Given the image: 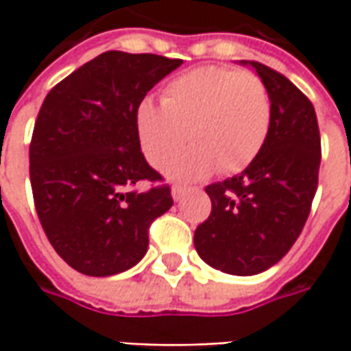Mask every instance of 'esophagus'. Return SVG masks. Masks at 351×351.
Returning a JSON list of instances; mask_svg holds the SVG:
<instances>
[{"label": "esophagus", "instance_id": "esophagus-1", "mask_svg": "<svg viewBox=\"0 0 351 351\" xmlns=\"http://www.w3.org/2000/svg\"><path fill=\"white\" fill-rule=\"evenodd\" d=\"M171 197H173V201H182L183 197H185V187L176 185V187L171 189Z\"/></svg>", "mask_w": 351, "mask_h": 351}]
</instances>
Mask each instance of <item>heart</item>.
I'll return each instance as SVG.
<instances>
[{
	"mask_svg": "<svg viewBox=\"0 0 351 351\" xmlns=\"http://www.w3.org/2000/svg\"><path fill=\"white\" fill-rule=\"evenodd\" d=\"M271 127V101L260 77L230 68H197L171 80L162 103L150 97L136 107V132L152 166H162L185 138L189 148L173 156L166 176L197 182L234 173L260 154Z\"/></svg>",
	"mask_w": 351,
	"mask_h": 351,
	"instance_id": "1",
	"label": "heart"
}]
</instances>
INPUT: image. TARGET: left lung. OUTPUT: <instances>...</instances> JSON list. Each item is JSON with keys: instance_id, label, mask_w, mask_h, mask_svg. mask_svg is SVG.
I'll use <instances>...</instances> for the list:
<instances>
[{"instance_id": "left-lung-1", "label": "left lung", "mask_w": 351, "mask_h": 351, "mask_svg": "<svg viewBox=\"0 0 351 351\" xmlns=\"http://www.w3.org/2000/svg\"><path fill=\"white\" fill-rule=\"evenodd\" d=\"M260 75L271 101L267 141L242 173L205 187L209 219L195 230V250L210 267L256 276L276 265L303 230L320 168V132L313 103L285 75L240 60Z\"/></svg>"}]
</instances>
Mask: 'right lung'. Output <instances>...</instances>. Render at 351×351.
Masks as SVG:
<instances>
[{"instance_id":"obj_1","label":"right lung","mask_w":351,"mask_h":351,"mask_svg":"<svg viewBox=\"0 0 351 351\" xmlns=\"http://www.w3.org/2000/svg\"><path fill=\"white\" fill-rule=\"evenodd\" d=\"M183 60L103 52L50 89L29 148L34 207L52 248L75 271L117 276L141 262L148 228L173 205L136 132V107Z\"/></svg>"}]
</instances>
